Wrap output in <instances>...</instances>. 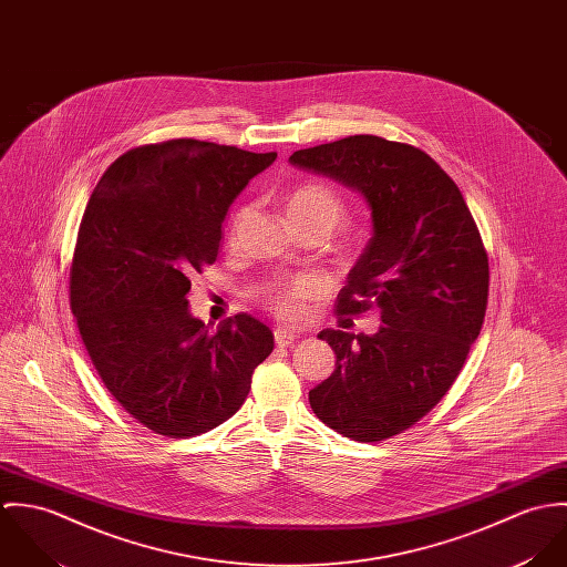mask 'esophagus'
Returning a JSON list of instances; mask_svg holds the SVG:
<instances>
[{
	"label": "esophagus",
	"instance_id": "esophagus-1",
	"mask_svg": "<svg viewBox=\"0 0 567 567\" xmlns=\"http://www.w3.org/2000/svg\"><path fill=\"white\" fill-rule=\"evenodd\" d=\"M297 340V333L292 331V329H288V327H277L275 329V342L279 344V347H288V344H292Z\"/></svg>",
	"mask_w": 567,
	"mask_h": 567
}]
</instances>
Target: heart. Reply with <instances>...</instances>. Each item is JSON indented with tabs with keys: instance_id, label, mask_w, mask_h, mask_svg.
I'll list each match as a JSON object with an SVG mask.
<instances>
[{
	"instance_id": "b5f03b06",
	"label": "heart",
	"mask_w": 567,
	"mask_h": 567,
	"mask_svg": "<svg viewBox=\"0 0 567 567\" xmlns=\"http://www.w3.org/2000/svg\"><path fill=\"white\" fill-rule=\"evenodd\" d=\"M286 214L290 223L301 229H323L329 234L344 214L342 196L327 183L308 181L297 185L286 194ZM246 209H240L229 227V240L236 238L243 225ZM321 284L315 277H297L290 281H281L264 292L266 308L286 321H297L303 315V303L319 292Z\"/></svg>"
}]
</instances>
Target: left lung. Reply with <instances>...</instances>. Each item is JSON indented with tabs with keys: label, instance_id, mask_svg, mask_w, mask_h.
I'll return each mask as SVG.
<instances>
[{
	"label": "left lung",
	"instance_id": "1",
	"mask_svg": "<svg viewBox=\"0 0 567 567\" xmlns=\"http://www.w3.org/2000/svg\"><path fill=\"white\" fill-rule=\"evenodd\" d=\"M290 163L367 198L373 238L349 270L336 315L375 308L382 319L375 336L319 333L336 369L310 391V405L347 439H391L443 400L483 329L488 257L481 231L458 185L410 144L353 135L297 151Z\"/></svg>",
	"mask_w": 567,
	"mask_h": 567
}]
</instances>
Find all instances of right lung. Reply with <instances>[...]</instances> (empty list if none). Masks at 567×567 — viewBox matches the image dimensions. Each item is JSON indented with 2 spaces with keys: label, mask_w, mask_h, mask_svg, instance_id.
Here are the masks:
<instances>
[{
  "label": "right lung",
  "mask_w": 567,
  "mask_h": 567,
  "mask_svg": "<svg viewBox=\"0 0 567 567\" xmlns=\"http://www.w3.org/2000/svg\"><path fill=\"white\" fill-rule=\"evenodd\" d=\"M275 159L198 140L148 144L111 163L84 207L70 306L113 400L157 434L225 423L275 347L250 315L207 331L187 310L192 277L218 257L229 205Z\"/></svg>",
  "instance_id": "right-lung-1"
}]
</instances>
